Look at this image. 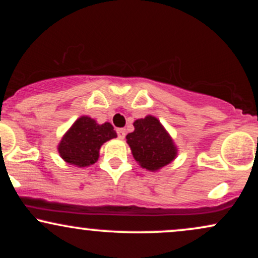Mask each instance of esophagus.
I'll use <instances>...</instances> for the list:
<instances>
[{
  "instance_id": "1",
  "label": "esophagus",
  "mask_w": 258,
  "mask_h": 258,
  "mask_svg": "<svg viewBox=\"0 0 258 258\" xmlns=\"http://www.w3.org/2000/svg\"><path fill=\"white\" fill-rule=\"evenodd\" d=\"M117 136H119L120 139H123V138H125V136H126V131L123 128H119V130H117Z\"/></svg>"
}]
</instances>
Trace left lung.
<instances>
[{
	"instance_id": "1",
	"label": "left lung",
	"mask_w": 258,
	"mask_h": 258,
	"mask_svg": "<svg viewBox=\"0 0 258 258\" xmlns=\"http://www.w3.org/2000/svg\"><path fill=\"white\" fill-rule=\"evenodd\" d=\"M135 131L126 136L132 155L141 167L158 171L173 161L177 148L172 138L155 116L148 115L133 123Z\"/></svg>"
}]
</instances>
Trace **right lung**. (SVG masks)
Listing matches in <instances>:
<instances>
[{
  "label": "right lung",
  "instance_id": "add662e5",
  "mask_svg": "<svg viewBox=\"0 0 258 258\" xmlns=\"http://www.w3.org/2000/svg\"><path fill=\"white\" fill-rule=\"evenodd\" d=\"M116 137L111 123L99 125L90 116H81L63 136L58 144V153L68 164L79 167L90 166L98 160L103 143Z\"/></svg>",
  "mask_w": 258,
  "mask_h": 258
}]
</instances>
